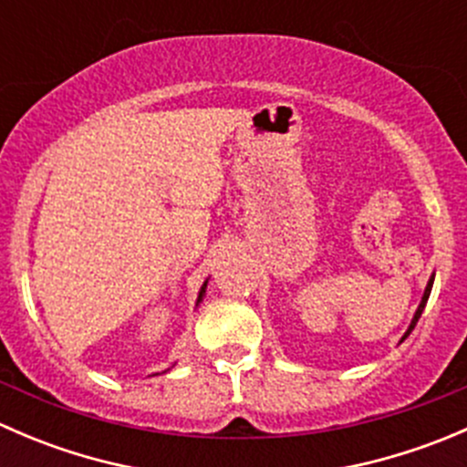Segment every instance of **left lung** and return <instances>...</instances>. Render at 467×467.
Instances as JSON below:
<instances>
[{
	"instance_id": "8db88e82",
	"label": "left lung",
	"mask_w": 467,
	"mask_h": 467,
	"mask_svg": "<svg viewBox=\"0 0 467 467\" xmlns=\"http://www.w3.org/2000/svg\"><path fill=\"white\" fill-rule=\"evenodd\" d=\"M431 285H434V277H431L430 280V285H427V289H425V296H422V300H420V307H418V312H416V317H413V321H411V325H409V329H407V334H404L402 338H407L409 334H411V329L416 327V323H418V318H420V314H422V309H425V305H427V298H430V294H431Z\"/></svg>"
}]
</instances>
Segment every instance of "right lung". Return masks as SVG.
Masks as SVG:
<instances>
[{
    "label": "right lung",
    "instance_id": "right-lung-1",
    "mask_svg": "<svg viewBox=\"0 0 467 467\" xmlns=\"http://www.w3.org/2000/svg\"><path fill=\"white\" fill-rule=\"evenodd\" d=\"M203 294H205V285H203V289H201V294H199V303H201V298H203Z\"/></svg>",
    "mask_w": 467,
    "mask_h": 467
}]
</instances>
